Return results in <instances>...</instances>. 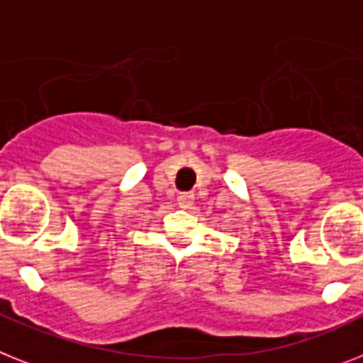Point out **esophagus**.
<instances>
[{
    "label": "esophagus",
    "instance_id": "1",
    "mask_svg": "<svg viewBox=\"0 0 363 363\" xmlns=\"http://www.w3.org/2000/svg\"><path fill=\"white\" fill-rule=\"evenodd\" d=\"M177 201H179V206H181V208H191V206H194V201H196V196H194V191H181Z\"/></svg>",
    "mask_w": 363,
    "mask_h": 363
}]
</instances>
